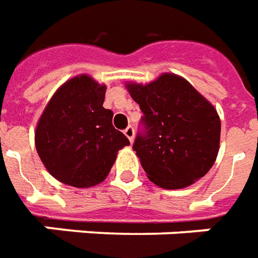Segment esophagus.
<instances>
[{
	"label": "esophagus",
	"instance_id": "1",
	"mask_svg": "<svg viewBox=\"0 0 258 258\" xmlns=\"http://www.w3.org/2000/svg\"><path fill=\"white\" fill-rule=\"evenodd\" d=\"M124 134H125V137L128 138L130 142H133V140H134V134H135V131H134V127H127V128L124 130Z\"/></svg>",
	"mask_w": 258,
	"mask_h": 258
}]
</instances>
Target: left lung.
<instances>
[{
	"label": "left lung",
	"mask_w": 258,
	"mask_h": 258,
	"mask_svg": "<svg viewBox=\"0 0 258 258\" xmlns=\"http://www.w3.org/2000/svg\"><path fill=\"white\" fill-rule=\"evenodd\" d=\"M127 89L144 113L133 149L148 179L183 188L205 176L219 151L221 120L214 106L174 74Z\"/></svg>",
	"instance_id": "8db88e82"
}]
</instances>
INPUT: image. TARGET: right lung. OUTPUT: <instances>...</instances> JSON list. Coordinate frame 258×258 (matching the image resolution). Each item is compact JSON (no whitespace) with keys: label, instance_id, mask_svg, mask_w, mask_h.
<instances>
[{"label":"right lung","instance_id":"add662e5","mask_svg":"<svg viewBox=\"0 0 258 258\" xmlns=\"http://www.w3.org/2000/svg\"><path fill=\"white\" fill-rule=\"evenodd\" d=\"M106 86L91 77L70 79L41 114L35 142L48 173L64 184L92 187L106 179L128 138L113 127L104 109Z\"/></svg>","mask_w":258,"mask_h":258}]
</instances>
